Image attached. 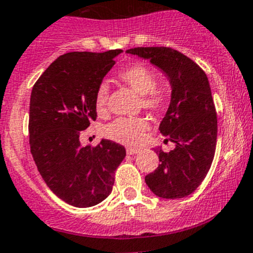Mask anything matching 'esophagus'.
<instances>
[{
	"label": "esophagus",
	"mask_w": 253,
	"mask_h": 253,
	"mask_svg": "<svg viewBox=\"0 0 253 253\" xmlns=\"http://www.w3.org/2000/svg\"><path fill=\"white\" fill-rule=\"evenodd\" d=\"M127 154H137V153H139V152H141V149L139 148H133V147H127Z\"/></svg>",
	"instance_id": "1"
}]
</instances>
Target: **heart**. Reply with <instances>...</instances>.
<instances>
[{
  "instance_id": "obj_1",
  "label": "heart",
  "mask_w": 253,
  "mask_h": 253,
  "mask_svg": "<svg viewBox=\"0 0 253 253\" xmlns=\"http://www.w3.org/2000/svg\"><path fill=\"white\" fill-rule=\"evenodd\" d=\"M120 79L141 96L142 106L144 109L153 112L163 111L169 100V94L166 87L157 86L156 74L148 67L143 64L131 65L120 73ZM107 99L109 86L107 84H101L97 87L95 95V107L99 114L106 112ZM148 128V121L143 117H121L107 125L105 128V136L119 143L136 146L141 143Z\"/></svg>"
}]
</instances>
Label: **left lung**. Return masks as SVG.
Here are the masks:
<instances>
[{
    "label": "left lung",
    "mask_w": 253,
    "mask_h": 253,
    "mask_svg": "<svg viewBox=\"0 0 253 253\" xmlns=\"http://www.w3.org/2000/svg\"><path fill=\"white\" fill-rule=\"evenodd\" d=\"M126 53L148 59L171 86L159 131L175 148L169 153L156 148L161 164L146 175V184L159 198L188 197L207 176L216 148L217 117L207 74L192 59L167 46H138Z\"/></svg>",
    "instance_id": "8db88e82"
}]
</instances>
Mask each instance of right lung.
<instances>
[{
  "label": "right lung",
  "mask_w": 253,
  "mask_h": 253,
  "mask_svg": "<svg viewBox=\"0 0 253 253\" xmlns=\"http://www.w3.org/2000/svg\"><path fill=\"white\" fill-rule=\"evenodd\" d=\"M121 49L72 51L51 63L34 84L29 104V144L51 192L77 208H90L112 192L124 146L101 139L83 147L80 132L96 120L95 95Z\"/></svg>",
  "instance_id": "1"
}]
</instances>
